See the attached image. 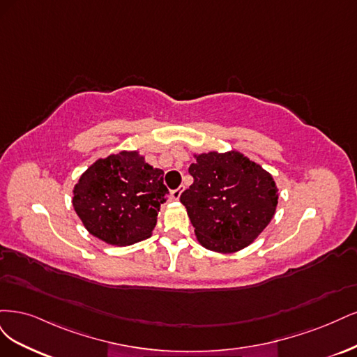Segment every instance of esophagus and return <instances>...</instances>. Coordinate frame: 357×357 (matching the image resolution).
<instances>
[{
  "mask_svg": "<svg viewBox=\"0 0 357 357\" xmlns=\"http://www.w3.org/2000/svg\"><path fill=\"white\" fill-rule=\"evenodd\" d=\"M181 194H182V191H181V190H174V191L170 192V197H172V200H179Z\"/></svg>",
  "mask_w": 357,
  "mask_h": 357,
  "instance_id": "esophagus-1",
  "label": "esophagus"
}]
</instances>
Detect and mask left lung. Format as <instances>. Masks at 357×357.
<instances>
[{
	"label": "left lung",
	"mask_w": 357,
	"mask_h": 357,
	"mask_svg": "<svg viewBox=\"0 0 357 357\" xmlns=\"http://www.w3.org/2000/svg\"><path fill=\"white\" fill-rule=\"evenodd\" d=\"M192 185L181 194L199 243L220 254L248 248L275 213L271 174L236 149L194 154Z\"/></svg>",
	"instance_id": "left-lung-1"
}]
</instances>
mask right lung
I'll return each instance as SVG.
<instances>
[{"mask_svg": "<svg viewBox=\"0 0 357 357\" xmlns=\"http://www.w3.org/2000/svg\"><path fill=\"white\" fill-rule=\"evenodd\" d=\"M163 175L137 151L99 158L74 185V211L91 236L112 246H130L153 234L169 194Z\"/></svg>", "mask_w": 357, "mask_h": 357, "instance_id": "right-lung-1", "label": "right lung"}]
</instances>
